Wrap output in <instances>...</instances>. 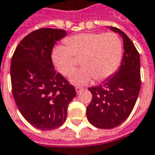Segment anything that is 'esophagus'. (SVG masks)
<instances>
[{
    "label": "esophagus",
    "mask_w": 155,
    "mask_h": 155,
    "mask_svg": "<svg viewBox=\"0 0 155 155\" xmlns=\"http://www.w3.org/2000/svg\"><path fill=\"white\" fill-rule=\"evenodd\" d=\"M75 90H76V92H77V94H79V93H81V91H83V88L77 86V87L75 88Z\"/></svg>",
    "instance_id": "obj_1"
}]
</instances>
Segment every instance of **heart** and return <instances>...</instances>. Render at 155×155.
I'll return each mask as SVG.
<instances>
[{
  "label": "heart",
  "instance_id": "heart-1",
  "mask_svg": "<svg viewBox=\"0 0 155 155\" xmlns=\"http://www.w3.org/2000/svg\"><path fill=\"white\" fill-rule=\"evenodd\" d=\"M65 45H57L52 51V61L62 75L69 76L81 59L82 69L73 72L71 83L84 84L94 78L102 82L119 68L123 55V43L114 32L82 33L65 39Z\"/></svg>",
  "mask_w": 155,
  "mask_h": 155
}]
</instances>
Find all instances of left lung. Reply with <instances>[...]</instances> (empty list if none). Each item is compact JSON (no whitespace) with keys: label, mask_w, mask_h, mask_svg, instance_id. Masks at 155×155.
<instances>
[{"label":"left lung","mask_w":155,"mask_h":155,"mask_svg":"<svg viewBox=\"0 0 155 155\" xmlns=\"http://www.w3.org/2000/svg\"><path fill=\"white\" fill-rule=\"evenodd\" d=\"M122 36L124 54L119 69L102 84L90 87L92 100L87 107V119L100 129L119 126L130 116L141 89L140 56L125 33L110 27Z\"/></svg>","instance_id":"1"}]
</instances>
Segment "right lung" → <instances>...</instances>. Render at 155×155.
I'll use <instances>...</instances> for the list:
<instances>
[{"label":"right lung","mask_w":155,"mask_h":155,"mask_svg":"<svg viewBox=\"0 0 155 155\" xmlns=\"http://www.w3.org/2000/svg\"><path fill=\"white\" fill-rule=\"evenodd\" d=\"M65 36L61 29H38L22 39L12 57L14 101L23 117L41 130L65 123L68 105L77 95L73 85L56 72L51 58L56 41Z\"/></svg>","instance_id":"right-lung-1"}]
</instances>
